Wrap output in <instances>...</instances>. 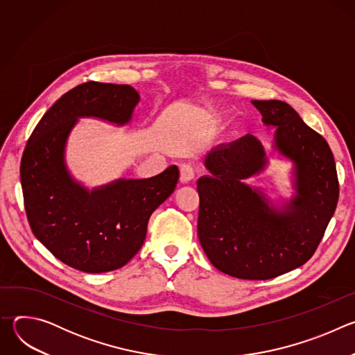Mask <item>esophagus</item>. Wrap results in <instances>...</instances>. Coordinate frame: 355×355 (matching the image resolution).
I'll list each match as a JSON object with an SVG mask.
<instances>
[{"instance_id":"1","label":"esophagus","mask_w":355,"mask_h":355,"mask_svg":"<svg viewBox=\"0 0 355 355\" xmlns=\"http://www.w3.org/2000/svg\"><path fill=\"white\" fill-rule=\"evenodd\" d=\"M196 175L195 166L189 163H184L180 166V180L181 182H191Z\"/></svg>"}]
</instances>
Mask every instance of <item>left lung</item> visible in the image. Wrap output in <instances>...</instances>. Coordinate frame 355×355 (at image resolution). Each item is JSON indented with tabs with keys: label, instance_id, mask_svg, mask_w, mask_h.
Here are the masks:
<instances>
[{
	"label": "left lung",
	"instance_id": "8db88e82",
	"mask_svg": "<svg viewBox=\"0 0 355 355\" xmlns=\"http://www.w3.org/2000/svg\"><path fill=\"white\" fill-rule=\"evenodd\" d=\"M266 125L277 126L275 146L293 160L297 196L286 211L271 209L243 180L266 163L251 135L207 156L211 175L198 180V237L219 271L241 279H270L305 264L315 254L338 200L331 150L284 101H251Z\"/></svg>",
	"mask_w": 355,
	"mask_h": 355
}]
</instances>
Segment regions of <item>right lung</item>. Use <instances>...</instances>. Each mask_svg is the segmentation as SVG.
Segmentation results:
<instances>
[{
  "label": "right lung",
  "mask_w": 355,
  "mask_h": 355,
  "mask_svg": "<svg viewBox=\"0 0 355 355\" xmlns=\"http://www.w3.org/2000/svg\"><path fill=\"white\" fill-rule=\"evenodd\" d=\"M137 101V91L126 84L83 83L43 115L24 150L21 184L29 226L56 259L76 270L107 272L129 263L143 245L150 215L178 182L177 166L92 192L69 177L63 151L76 119L125 123Z\"/></svg>",
  "instance_id": "add662e5"
}]
</instances>
